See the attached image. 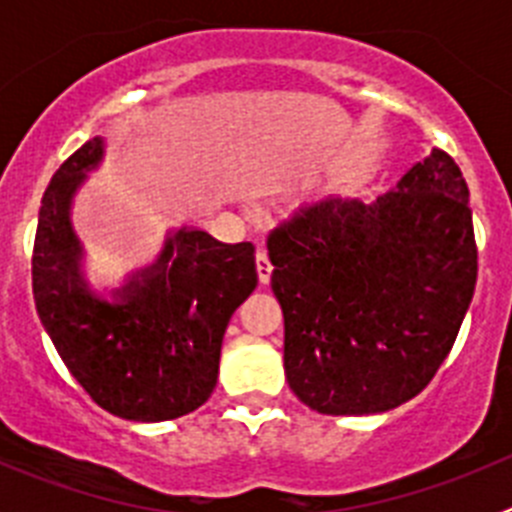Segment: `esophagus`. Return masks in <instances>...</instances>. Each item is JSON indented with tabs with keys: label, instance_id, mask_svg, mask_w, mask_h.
Here are the masks:
<instances>
[{
	"label": "esophagus",
	"instance_id": "obj_1",
	"mask_svg": "<svg viewBox=\"0 0 512 512\" xmlns=\"http://www.w3.org/2000/svg\"><path fill=\"white\" fill-rule=\"evenodd\" d=\"M271 269H274V266H271L269 256H266L264 248H259V251H256V271H259V282L261 284H269Z\"/></svg>",
	"mask_w": 512,
	"mask_h": 512
}]
</instances>
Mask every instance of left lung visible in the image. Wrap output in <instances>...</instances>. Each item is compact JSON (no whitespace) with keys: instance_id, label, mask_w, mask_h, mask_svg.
Returning a JSON list of instances; mask_svg holds the SVG:
<instances>
[{"instance_id":"1","label":"left lung","mask_w":512,"mask_h":512,"mask_svg":"<svg viewBox=\"0 0 512 512\" xmlns=\"http://www.w3.org/2000/svg\"><path fill=\"white\" fill-rule=\"evenodd\" d=\"M266 248L289 390L323 415L387 413L423 392L477 284L467 182L438 148L369 205L305 207Z\"/></svg>"}]
</instances>
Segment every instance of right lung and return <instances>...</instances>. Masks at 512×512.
<instances>
[{"label":"right lung","instance_id":"right-lung-1","mask_svg":"<svg viewBox=\"0 0 512 512\" xmlns=\"http://www.w3.org/2000/svg\"><path fill=\"white\" fill-rule=\"evenodd\" d=\"M102 158L104 140H87L45 189L33 251L35 307L63 364L99 408L140 423L182 418L215 390L230 315L259 284L253 246L179 228L110 300L97 295L84 277L71 205Z\"/></svg>","mask_w":512,"mask_h":512}]
</instances>
